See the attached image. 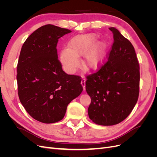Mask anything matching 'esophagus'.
I'll list each match as a JSON object with an SVG mask.
<instances>
[{
	"label": "esophagus",
	"instance_id": "1",
	"mask_svg": "<svg viewBox=\"0 0 157 157\" xmlns=\"http://www.w3.org/2000/svg\"><path fill=\"white\" fill-rule=\"evenodd\" d=\"M85 82H86V80H85L84 78H82L81 80V84L83 87L84 90H85V89H86V87H85V86H86V85H85Z\"/></svg>",
	"mask_w": 157,
	"mask_h": 157
}]
</instances>
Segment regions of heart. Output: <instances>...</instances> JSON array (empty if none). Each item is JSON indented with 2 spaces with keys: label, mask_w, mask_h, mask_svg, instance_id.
<instances>
[{
  "label": "heart",
  "mask_w": 157,
  "mask_h": 157,
  "mask_svg": "<svg viewBox=\"0 0 157 157\" xmlns=\"http://www.w3.org/2000/svg\"><path fill=\"white\" fill-rule=\"evenodd\" d=\"M98 35L94 33L77 35L69 40L67 49L59 54V60L68 73H73L78 67V58L84 54L83 64L89 69H96L105 58L107 46L106 42L99 41L96 44Z\"/></svg>",
  "instance_id": "b5f03b06"
}]
</instances>
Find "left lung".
Returning <instances> with one entry per match:
<instances>
[{"label": "left lung", "instance_id": "8db88e82", "mask_svg": "<svg viewBox=\"0 0 157 157\" xmlns=\"http://www.w3.org/2000/svg\"><path fill=\"white\" fill-rule=\"evenodd\" d=\"M113 44L107 61L86 77V90L91 98L88 113L97 124H117L128 117L140 93V65L134 46L114 27Z\"/></svg>", "mask_w": 157, "mask_h": 157}]
</instances>
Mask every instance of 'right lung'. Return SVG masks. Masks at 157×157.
<instances>
[{"label":"right lung","mask_w":157,"mask_h":157,"mask_svg":"<svg viewBox=\"0 0 157 157\" xmlns=\"http://www.w3.org/2000/svg\"><path fill=\"white\" fill-rule=\"evenodd\" d=\"M71 32L45 25L33 32L21 47L17 65L18 96L26 111L39 122L61 121L68 104L83 90L80 77L65 73L58 58L59 39Z\"/></svg>","instance_id":"right-lung-1"}]
</instances>
